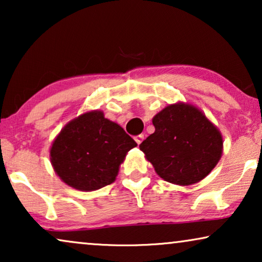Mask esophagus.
Returning <instances> with one entry per match:
<instances>
[{
    "label": "esophagus",
    "instance_id": "1",
    "mask_svg": "<svg viewBox=\"0 0 262 262\" xmlns=\"http://www.w3.org/2000/svg\"><path fill=\"white\" fill-rule=\"evenodd\" d=\"M143 139H144V135H138V136H136V137H135V141H136V143H137L138 145L141 144Z\"/></svg>",
    "mask_w": 262,
    "mask_h": 262
}]
</instances>
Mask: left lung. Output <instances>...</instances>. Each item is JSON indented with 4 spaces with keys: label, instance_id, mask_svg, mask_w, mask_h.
Masks as SVG:
<instances>
[{
    "label": "left lung",
    "instance_id": "obj_1",
    "mask_svg": "<svg viewBox=\"0 0 262 262\" xmlns=\"http://www.w3.org/2000/svg\"><path fill=\"white\" fill-rule=\"evenodd\" d=\"M152 124L155 132L139 149L163 180L181 186L195 184L221 160L222 134L195 106L168 105L152 118Z\"/></svg>",
    "mask_w": 262,
    "mask_h": 262
}]
</instances>
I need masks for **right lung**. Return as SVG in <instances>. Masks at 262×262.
<instances>
[{
  "label": "right lung",
  "mask_w": 262,
  "mask_h": 262,
  "mask_svg": "<svg viewBox=\"0 0 262 262\" xmlns=\"http://www.w3.org/2000/svg\"><path fill=\"white\" fill-rule=\"evenodd\" d=\"M137 146L124 128L91 111L69 121L55 138L50 160L68 186L91 192L116 180L126 154Z\"/></svg>",
  "instance_id": "obj_1"
}]
</instances>
